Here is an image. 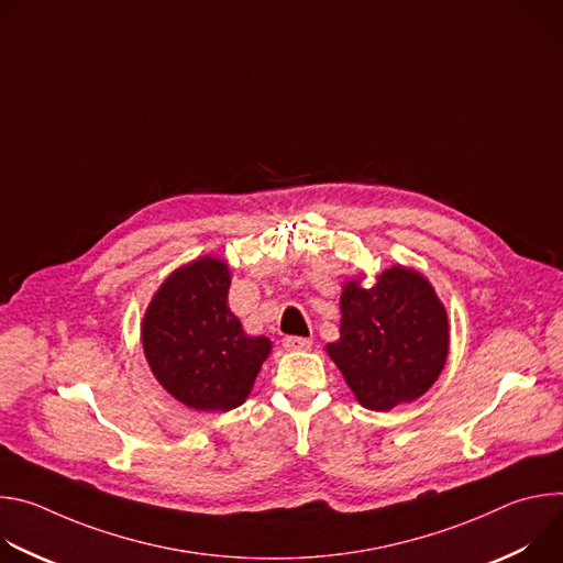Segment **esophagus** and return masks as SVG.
<instances>
[{"label":"esophagus","instance_id":"obj_1","mask_svg":"<svg viewBox=\"0 0 563 563\" xmlns=\"http://www.w3.org/2000/svg\"><path fill=\"white\" fill-rule=\"evenodd\" d=\"M283 347L287 352H305L311 347V341L309 339H300V336H285L283 339Z\"/></svg>","mask_w":563,"mask_h":563}]
</instances>
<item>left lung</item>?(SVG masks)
Segmentation results:
<instances>
[{
  "mask_svg": "<svg viewBox=\"0 0 563 563\" xmlns=\"http://www.w3.org/2000/svg\"><path fill=\"white\" fill-rule=\"evenodd\" d=\"M363 280L365 274L343 283L341 336L325 350L363 408L389 412L441 376L450 354L448 311L412 267L391 265L372 287Z\"/></svg>",
  "mask_w": 563,
  "mask_h": 563,
  "instance_id": "1",
  "label": "left lung"
}]
</instances>
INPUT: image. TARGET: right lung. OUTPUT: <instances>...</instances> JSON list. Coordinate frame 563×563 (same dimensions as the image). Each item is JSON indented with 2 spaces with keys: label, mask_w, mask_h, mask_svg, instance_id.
<instances>
[{
  "label": "right lung",
  "mask_w": 563,
  "mask_h": 563,
  "mask_svg": "<svg viewBox=\"0 0 563 563\" xmlns=\"http://www.w3.org/2000/svg\"><path fill=\"white\" fill-rule=\"evenodd\" d=\"M227 261L200 256L174 269L142 318V350L155 376L183 406L229 412L243 406L272 352L229 309Z\"/></svg>",
  "instance_id": "add662e5"
}]
</instances>
